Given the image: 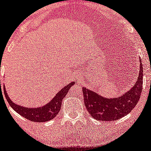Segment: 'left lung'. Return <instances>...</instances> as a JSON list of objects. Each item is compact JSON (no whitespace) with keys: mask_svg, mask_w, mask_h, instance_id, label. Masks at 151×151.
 I'll return each instance as SVG.
<instances>
[{"mask_svg":"<svg viewBox=\"0 0 151 151\" xmlns=\"http://www.w3.org/2000/svg\"><path fill=\"white\" fill-rule=\"evenodd\" d=\"M140 72L135 84L120 97H103L92 89L82 87L86 108L93 118L102 121H113L131 112L140 100L143 87V64L140 60Z\"/></svg>","mask_w":151,"mask_h":151,"instance_id":"obj_1","label":"left lung"}]
</instances>
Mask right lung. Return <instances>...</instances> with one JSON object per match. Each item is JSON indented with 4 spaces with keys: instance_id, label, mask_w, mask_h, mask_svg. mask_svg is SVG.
Wrapping results in <instances>:
<instances>
[{
    "instance_id": "1",
    "label": "right lung",
    "mask_w": 151,
    "mask_h": 151,
    "mask_svg": "<svg viewBox=\"0 0 151 151\" xmlns=\"http://www.w3.org/2000/svg\"><path fill=\"white\" fill-rule=\"evenodd\" d=\"M74 84H75V82L74 81L68 84L65 87L61 89V90H59V92L54 96V98L51 99V100L49 101L48 103L39 107H26L17 105L13 102L8 96L5 84H3V89H4V94L8 102L17 113L31 121L44 122L52 120L57 115L61 110L62 99L65 97L69 89Z\"/></svg>"
}]
</instances>
